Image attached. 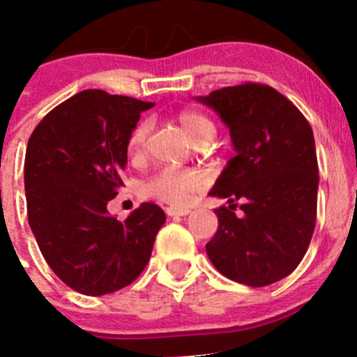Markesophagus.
<instances>
[{"instance_id":"esophagus-1","label":"esophagus","mask_w":357,"mask_h":357,"mask_svg":"<svg viewBox=\"0 0 357 357\" xmlns=\"http://www.w3.org/2000/svg\"><path fill=\"white\" fill-rule=\"evenodd\" d=\"M165 213L167 216H186L190 213L188 207H178V206H169L165 207Z\"/></svg>"}]
</instances>
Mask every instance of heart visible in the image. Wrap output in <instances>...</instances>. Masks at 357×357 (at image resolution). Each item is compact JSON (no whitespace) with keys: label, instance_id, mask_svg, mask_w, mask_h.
<instances>
[{"label":"heart","instance_id":"heart-1","mask_svg":"<svg viewBox=\"0 0 357 357\" xmlns=\"http://www.w3.org/2000/svg\"><path fill=\"white\" fill-rule=\"evenodd\" d=\"M178 122L188 134L193 143L200 144L204 141H211L216 134L214 122L202 112L197 109H181L176 115ZM150 123L141 120L129 134L127 139V153L130 158H137L144 150ZM207 186V176L199 169H181V167H164L148 179L141 183V195L144 199L158 200V202L171 204V206H186L193 200V197L202 192Z\"/></svg>","mask_w":357,"mask_h":357}]
</instances>
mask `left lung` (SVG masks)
I'll use <instances>...</instances> for the list:
<instances>
[{
  "label": "left lung",
  "mask_w": 357,
  "mask_h": 357,
  "mask_svg": "<svg viewBox=\"0 0 357 357\" xmlns=\"http://www.w3.org/2000/svg\"><path fill=\"white\" fill-rule=\"evenodd\" d=\"M211 106L230 129L235 157L209 195L218 230L207 256L225 278L261 288L295 271L309 249L317 214L314 134L298 108L265 83L245 82L211 92ZM241 199L245 216H234Z\"/></svg>",
  "instance_id": "obj_1"
}]
</instances>
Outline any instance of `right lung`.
<instances>
[{"mask_svg":"<svg viewBox=\"0 0 357 357\" xmlns=\"http://www.w3.org/2000/svg\"><path fill=\"white\" fill-rule=\"evenodd\" d=\"M153 102L83 91L33 130L24 164L27 220L40 251L75 291L101 296L139 278L165 213L144 202L126 221L108 202L123 186L127 139Z\"/></svg>","mask_w":357,"mask_h":357,"instance_id":"1","label":"right lung"}]
</instances>
